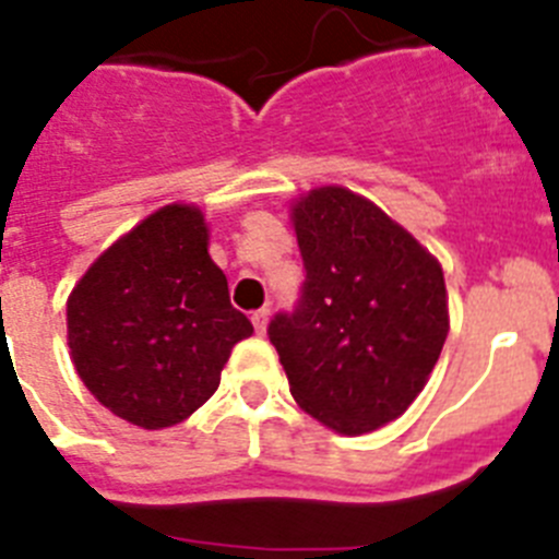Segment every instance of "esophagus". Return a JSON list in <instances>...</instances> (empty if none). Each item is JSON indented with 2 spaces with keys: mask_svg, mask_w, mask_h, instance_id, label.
Instances as JSON below:
<instances>
[{
  "mask_svg": "<svg viewBox=\"0 0 559 559\" xmlns=\"http://www.w3.org/2000/svg\"><path fill=\"white\" fill-rule=\"evenodd\" d=\"M269 317H271L269 308H260V311L251 313V325H254V331L260 333V336L265 333V328H269Z\"/></svg>",
  "mask_w": 559,
  "mask_h": 559,
  "instance_id": "obj_1",
  "label": "esophagus"
}]
</instances>
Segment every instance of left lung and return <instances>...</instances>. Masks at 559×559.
I'll use <instances>...</instances> for the list:
<instances>
[{"label": "left lung", "instance_id": "left-lung-1", "mask_svg": "<svg viewBox=\"0 0 559 559\" xmlns=\"http://www.w3.org/2000/svg\"><path fill=\"white\" fill-rule=\"evenodd\" d=\"M305 283L269 325L290 395L361 436L416 402L450 331L438 260L370 200L322 186L294 206Z\"/></svg>", "mask_w": 559, "mask_h": 559}]
</instances>
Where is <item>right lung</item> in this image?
<instances>
[{
    "label": "right lung",
    "mask_w": 559,
    "mask_h": 559,
    "mask_svg": "<svg viewBox=\"0 0 559 559\" xmlns=\"http://www.w3.org/2000/svg\"><path fill=\"white\" fill-rule=\"evenodd\" d=\"M254 328L228 299L194 206H164L109 246L67 299V342L90 393L143 429L183 421L212 399Z\"/></svg>",
    "instance_id": "obj_1"
}]
</instances>
